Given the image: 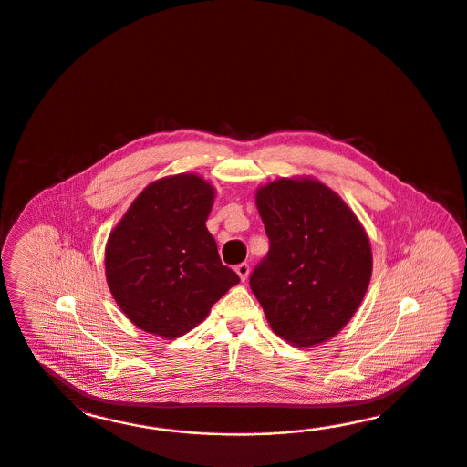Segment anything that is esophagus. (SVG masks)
<instances>
[{
  "label": "esophagus",
  "mask_w": 467,
  "mask_h": 467,
  "mask_svg": "<svg viewBox=\"0 0 467 467\" xmlns=\"http://www.w3.org/2000/svg\"><path fill=\"white\" fill-rule=\"evenodd\" d=\"M236 274L240 275L241 281H246V277H248V274H250V265H248V264L236 265Z\"/></svg>",
  "instance_id": "esophagus-1"
}]
</instances>
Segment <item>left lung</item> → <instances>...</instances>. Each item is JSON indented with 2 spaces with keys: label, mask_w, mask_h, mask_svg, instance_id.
<instances>
[{
  "label": "left lung",
  "mask_w": 467,
  "mask_h": 467,
  "mask_svg": "<svg viewBox=\"0 0 467 467\" xmlns=\"http://www.w3.org/2000/svg\"><path fill=\"white\" fill-rule=\"evenodd\" d=\"M269 236L250 287L272 330L297 348L334 337L359 308L371 248L344 200L317 180L281 178L256 190Z\"/></svg>",
  "instance_id": "1"
}]
</instances>
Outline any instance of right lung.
<instances>
[{
	"mask_svg": "<svg viewBox=\"0 0 467 467\" xmlns=\"http://www.w3.org/2000/svg\"><path fill=\"white\" fill-rule=\"evenodd\" d=\"M213 184L176 174L149 184L133 200L106 244V279L135 326L176 339L197 327L213 303L240 283L223 265L205 221Z\"/></svg>",
	"mask_w": 467,
	"mask_h": 467,
	"instance_id": "1",
	"label": "right lung"
}]
</instances>
